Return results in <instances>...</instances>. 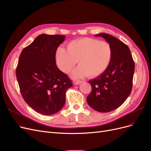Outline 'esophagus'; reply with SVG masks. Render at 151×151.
Segmentation results:
<instances>
[{
    "label": "esophagus",
    "instance_id": "obj_1",
    "mask_svg": "<svg viewBox=\"0 0 151 151\" xmlns=\"http://www.w3.org/2000/svg\"><path fill=\"white\" fill-rule=\"evenodd\" d=\"M83 81H80V80H79V81H76V82H75V84H81L82 83H83Z\"/></svg>",
    "mask_w": 151,
    "mask_h": 151
}]
</instances>
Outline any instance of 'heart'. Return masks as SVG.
<instances>
[{
	"mask_svg": "<svg viewBox=\"0 0 151 151\" xmlns=\"http://www.w3.org/2000/svg\"><path fill=\"white\" fill-rule=\"evenodd\" d=\"M112 56L110 44L92 38L72 40L67 44V50L58 47L55 55L57 67L65 74L69 73L78 61L79 65L72 73L76 79L101 75L110 64Z\"/></svg>",
	"mask_w": 151,
	"mask_h": 151,
	"instance_id": "obj_1",
	"label": "heart"
}]
</instances>
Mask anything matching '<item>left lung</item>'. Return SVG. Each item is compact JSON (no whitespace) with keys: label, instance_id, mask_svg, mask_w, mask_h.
I'll list each match as a JSON object with an SVG mask.
<instances>
[{"label":"left lung","instance_id":"8db88e82","mask_svg":"<svg viewBox=\"0 0 151 151\" xmlns=\"http://www.w3.org/2000/svg\"><path fill=\"white\" fill-rule=\"evenodd\" d=\"M101 36L110 44L113 56L110 64L103 74L89 81L92 90L87 102L94 110L106 113L118 108L130 95L135 70L130 50L124 43L106 33Z\"/></svg>","mask_w":151,"mask_h":151}]
</instances>
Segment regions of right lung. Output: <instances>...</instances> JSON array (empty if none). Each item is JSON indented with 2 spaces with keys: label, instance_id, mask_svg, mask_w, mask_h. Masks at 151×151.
Returning a JSON list of instances; mask_svg holds the SVG:
<instances>
[{
  "label": "right lung",
  "instance_id": "1",
  "mask_svg": "<svg viewBox=\"0 0 151 151\" xmlns=\"http://www.w3.org/2000/svg\"><path fill=\"white\" fill-rule=\"evenodd\" d=\"M64 35L38 36L20 55L16 77L22 98L34 110L45 115L56 113L65 102L72 81L58 69L55 52Z\"/></svg>",
  "mask_w": 151,
  "mask_h": 151
}]
</instances>
